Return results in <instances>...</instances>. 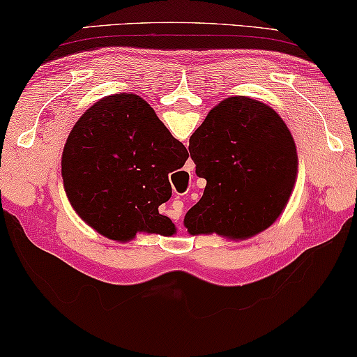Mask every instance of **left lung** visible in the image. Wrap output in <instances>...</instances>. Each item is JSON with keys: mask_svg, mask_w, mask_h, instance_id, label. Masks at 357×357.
Returning a JSON list of instances; mask_svg holds the SVG:
<instances>
[{"mask_svg": "<svg viewBox=\"0 0 357 357\" xmlns=\"http://www.w3.org/2000/svg\"><path fill=\"white\" fill-rule=\"evenodd\" d=\"M201 199L185 215L191 235L248 238L277 220L296 182L298 154L287 123L264 102L231 96L190 137Z\"/></svg>", "mask_w": 357, "mask_h": 357, "instance_id": "1", "label": "left lung"}]
</instances>
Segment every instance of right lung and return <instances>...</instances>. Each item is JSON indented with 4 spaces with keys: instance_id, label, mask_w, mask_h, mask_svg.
Listing matches in <instances>:
<instances>
[{
    "instance_id": "add662e5",
    "label": "right lung",
    "mask_w": 357,
    "mask_h": 357,
    "mask_svg": "<svg viewBox=\"0 0 357 357\" xmlns=\"http://www.w3.org/2000/svg\"><path fill=\"white\" fill-rule=\"evenodd\" d=\"M187 159V148L143 98L117 93L77 121L61 172L75 213L107 238L127 241L138 231L175 234L158 208L172 195L169 174Z\"/></svg>"
}]
</instances>
